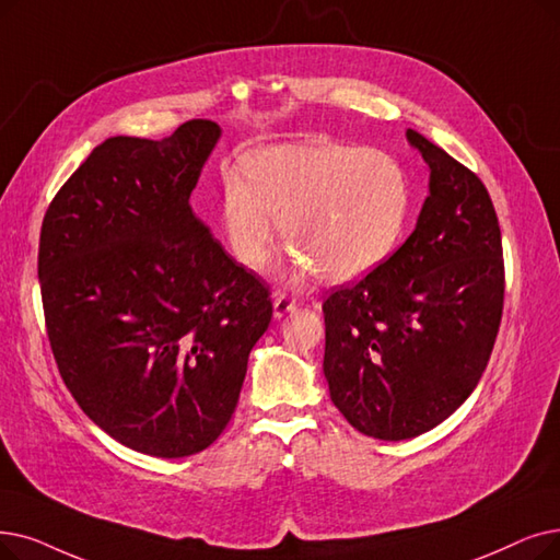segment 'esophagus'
Instances as JSON below:
<instances>
[{
    "label": "esophagus",
    "instance_id": "1",
    "mask_svg": "<svg viewBox=\"0 0 560 560\" xmlns=\"http://www.w3.org/2000/svg\"><path fill=\"white\" fill-rule=\"evenodd\" d=\"M295 308H298V302H295L293 298H288L285 293H279V295L275 298V318H283L285 313L295 311Z\"/></svg>",
    "mask_w": 560,
    "mask_h": 560
}]
</instances>
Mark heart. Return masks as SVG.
Instances as JSON below:
<instances>
[{
  "instance_id": "b5f03b06",
  "label": "heart",
  "mask_w": 560,
  "mask_h": 560,
  "mask_svg": "<svg viewBox=\"0 0 560 560\" xmlns=\"http://www.w3.org/2000/svg\"><path fill=\"white\" fill-rule=\"evenodd\" d=\"M247 178L226 174L222 224L233 256L260 270L281 240L295 254V277L323 272L352 281L396 249L409 214L400 162L377 149L311 141L272 145L249 158Z\"/></svg>"
}]
</instances>
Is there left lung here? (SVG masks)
Instances as JSON below:
<instances>
[{"instance_id":"8db88e82","label":"left lung","mask_w":560,"mask_h":560,"mask_svg":"<svg viewBox=\"0 0 560 560\" xmlns=\"http://www.w3.org/2000/svg\"><path fill=\"white\" fill-rule=\"evenodd\" d=\"M430 194L402 247L325 304L331 402L384 442L419 436L469 398L503 311V247L480 178L417 130Z\"/></svg>"}]
</instances>
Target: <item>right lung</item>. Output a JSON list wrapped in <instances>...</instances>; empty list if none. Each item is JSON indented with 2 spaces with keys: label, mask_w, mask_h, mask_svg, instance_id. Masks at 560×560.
Returning <instances> with one entry per match:
<instances>
[{
  "label": "right lung",
  "mask_w": 560,
  "mask_h": 560,
  "mask_svg": "<svg viewBox=\"0 0 560 560\" xmlns=\"http://www.w3.org/2000/svg\"><path fill=\"white\" fill-rule=\"evenodd\" d=\"M220 135L197 118L160 141L105 139L40 229L59 373L95 425L143 455L187 457L224 432L272 320L270 288L189 206Z\"/></svg>",
  "instance_id": "1"
}]
</instances>
